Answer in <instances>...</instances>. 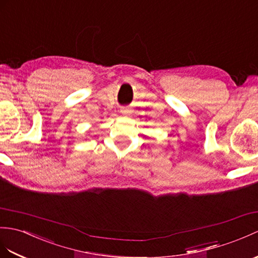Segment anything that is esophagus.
Wrapping results in <instances>:
<instances>
[{
    "instance_id": "esophagus-1",
    "label": "esophagus",
    "mask_w": 258,
    "mask_h": 258,
    "mask_svg": "<svg viewBox=\"0 0 258 258\" xmlns=\"http://www.w3.org/2000/svg\"><path fill=\"white\" fill-rule=\"evenodd\" d=\"M121 113H123V114H128L130 110L127 109V107H123V109H121Z\"/></svg>"
}]
</instances>
